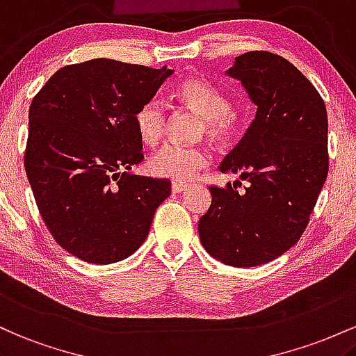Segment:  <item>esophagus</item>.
I'll list each match as a JSON object with an SVG mask.
<instances>
[{"label": "esophagus", "mask_w": 356, "mask_h": 356, "mask_svg": "<svg viewBox=\"0 0 356 356\" xmlns=\"http://www.w3.org/2000/svg\"><path fill=\"white\" fill-rule=\"evenodd\" d=\"M188 183H183V181H173L171 183V190H173V193H181V191H185L188 188Z\"/></svg>", "instance_id": "1"}]
</instances>
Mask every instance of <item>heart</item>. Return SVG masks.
Listing matches in <instances>:
<instances>
[{
    "label": "heart",
    "instance_id": "b5f03b06",
    "mask_svg": "<svg viewBox=\"0 0 356 356\" xmlns=\"http://www.w3.org/2000/svg\"><path fill=\"white\" fill-rule=\"evenodd\" d=\"M177 97L188 109L202 115V136H207L211 141L223 143L234 134L237 115L230 109L227 95L213 83L200 77H188L178 83ZM166 124V107L158 99L145 102L134 114L136 131L146 146H156L161 141ZM209 151L202 146L166 145L151 158L149 168L158 177L183 181L193 178L209 165Z\"/></svg>",
    "mask_w": 356,
    "mask_h": 356
}]
</instances>
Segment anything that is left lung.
Returning <instances> with one entry per match:
<instances>
[{"label": "left lung", "mask_w": 356, "mask_h": 356, "mask_svg": "<svg viewBox=\"0 0 356 356\" xmlns=\"http://www.w3.org/2000/svg\"><path fill=\"white\" fill-rule=\"evenodd\" d=\"M227 74L257 106L252 124L220 165L247 185H211L198 234L223 264L254 267L284 254L306 230L328 177V115L316 87L281 55L247 51Z\"/></svg>", "instance_id": "obj_1"}]
</instances>
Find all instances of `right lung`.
<instances>
[{
    "mask_svg": "<svg viewBox=\"0 0 356 356\" xmlns=\"http://www.w3.org/2000/svg\"><path fill=\"white\" fill-rule=\"evenodd\" d=\"M173 70L94 58L62 67L33 97L25 170L38 211L67 252L113 264L145 242L168 178L131 175L143 161L134 114Z\"/></svg>",
    "mask_w": 356,
    "mask_h": 356,
    "instance_id": "1",
    "label": "right lung"
}]
</instances>
